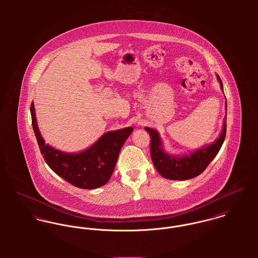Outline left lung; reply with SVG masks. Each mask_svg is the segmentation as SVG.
I'll list each match as a JSON object with an SVG mask.
<instances>
[{
    "mask_svg": "<svg viewBox=\"0 0 258 258\" xmlns=\"http://www.w3.org/2000/svg\"><path fill=\"white\" fill-rule=\"evenodd\" d=\"M217 78L223 91L219 74H217ZM145 130L151 136V158L158 173L169 180L185 181L201 175L218 155L225 138L226 118L224 117L223 119L221 134L215 142L181 155H171L165 151L163 141L157 130L149 127H145Z\"/></svg>",
    "mask_w": 258,
    "mask_h": 258,
    "instance_id": "8db88e82",
    "label": "left lung"
}]
</instances>
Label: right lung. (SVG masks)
Masks as SVG:
<instances>
[{"label":"right lung","mask_w":258,"mask_h":258,"mask_svg":"<svg viewBox=\"0 0 258 258\" xmlns=\"http://www.w3.org/2000/svg\"><path fill=\"white\" fill-rule=\"evenodd\" d=\"M31 114L37 144L45 163L60 178L85 189L102 186L109 181L120 150L133 131V127L108 131L90 147L78 153H68L45 143L37 126L34 102Z\"/></svg>","instance_id":"obj_1"}]
</instances>
